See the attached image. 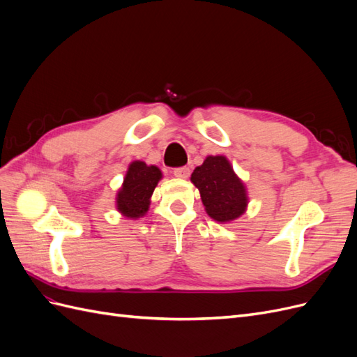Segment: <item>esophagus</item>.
Here are the masks:
<instances>
[{"instance_id": "34e87169", "label": "esophagus", "mask_w": 357, "mask_h": 357, "mask_svg": "<svg viewBox=\"0 0 357 357\" xmlns=\"http://www.w3.org/2000/svg\"><path fill=\"white\" fill-rule=\"evenodd\" d=\"M172 174H174L177 178H188L189 174H190V168L189 167L174 168V171H172Z\"/></svg>"}]
</instances>
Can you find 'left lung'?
<instances>
[{"label":"left lung","mask_w":357,"mask_h":357,"mask_svg":"<svg viewBox=\"0 0 357 357\" xmlns=\"http://www.w3.org/2000/svg\"><path fill=\"white\" fill-rule=\"evenodd\" d=\"M190 181L201 193L205 211L211 219L228 223L244 214L248 198L244 183L225 156H207L192 172Z\"/></svg>","instance_id":"obj_1"}]
</instances>
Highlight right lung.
Instances as JSON below:
<instances>
[{
  "instance_id": "1",
  "label": "right lung",
  "mask_w": 357,
  "mask_h": 357,
  "mask_svg": "<svg viewBox=\"0 0 357 357\" xmlns=\"http://www.w3.org/2000/svg\"><path fill=\"white\" fill-rule=\"evenodd\" d=\"M162 178V172L155 165H146L142 160H134L129 165L123 185L116 197L117 211L128 219L143 218L150 205V197Z\"/></svg>"
}]
</instances>
